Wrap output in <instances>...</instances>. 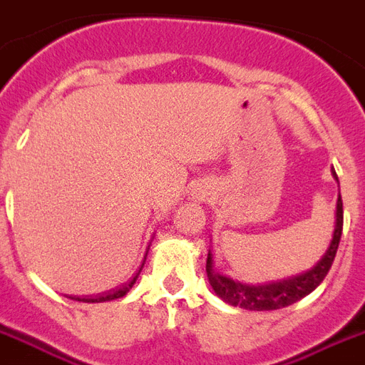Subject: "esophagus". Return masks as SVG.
<instances>
[{
  "instance_id": "esophagus-1",
  "label": "esophagus",
  "mask_w": 365,
  "mask_h": 365,
  "mask_svg": "<svg viewBox=\"0 0 365 365\" xmlns=\"http://www.w3.org/2000/svg\"><path fill=\"white\" fill-rule=\"evenodd\" d=\"M208 195L207 187L205 185H197V189L193 191V199H197V201H205V197Z\"/></svg>"
}]
</instances>
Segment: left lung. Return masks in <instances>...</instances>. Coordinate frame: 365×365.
Wrapping results in <instances>:
<instances>
[{
  "mask_svg": "<svg viewBox=\"0 0 365 365\" xmlns=\"http://www.w3.org/2000/svg\"><path fill=\"white\" fill-rule=\"evenodd\" d=\"M331 174H333V178L339 183V178L335 174V170H331ZM341 233H343V199H341V191H339L333 235H331L329 245H327V249L322 255V258L314 264L312 268L304 269L300 274L283 277V279H275V282L243 283L233 279V277H230L226 274H220L218 269L214 268L212 250H208V283L214 289V293L218 294L224 302L237 306V308H243V310L266 312V310H279V308L291 306L297 300L304 299L306 294L312 293L314 289L324 282L325 275L329 272L331 264L335 260V255H337Z\"/></svg>",
  "mask_w": 365,
  "mask_h": 365,
  "instance_id": "obj_1",
  "label": "left lung"
}]
</instances>
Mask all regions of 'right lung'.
Listing matches in <instances>:
<instances>
[{"label": "right lung", "instance_id": "obj_1", "mask_svg": "<svg viewBox=\"0 0 365 365\" xmlns=\"http://www.w3.org/2000/svg\"><path fill=\"white\" fill-rule=\"evenodd\" d=\"M151 247V245H149ZM149 247H147L145 250V257H143V262H141V268L138 269V274L133 275L132 279L126 283V285H122L120 289H116V291H113V293H108V294H99V297H68V299L72 300H78V302H108V300H116V299H122L124 294L130 291V289L133 287V283L138 282V277H139V272L143 269V264H145L147 260V252H149Z\"/></svg>", "mask_w": 365, "mask_h": 365}]
</instances>
